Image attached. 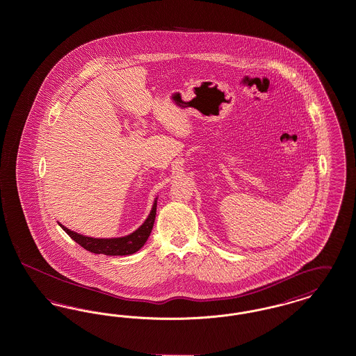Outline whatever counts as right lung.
Here are the masks:
<instances>
[{
	"label": "right lung",
	"instance_id": "add662e5",
	"mask_svg": "<svg viewBox=\"0 0 356 356\" xmlns=\"http://www.w3.org/2000/svg\"><path fill=\"white\" fill-rule=\"evenodd\" d=\"M156 207L157 202L154 200L152 211L148 216V219L144 221V224L136 229L134 234L128 236L116 237V238H95V237L84 236L80 234H76L68 229L67 227L61 225V228L72 237L76 243H79L86 251L92 254H108V256H124V254H132L137 252L148 240L153 228V222L156 218Z\"/></svg>",
	"mask_w": 356,
	"mask_h": 356
}]
</instances>
